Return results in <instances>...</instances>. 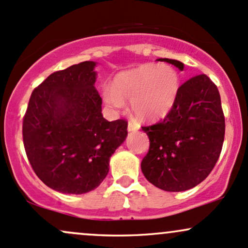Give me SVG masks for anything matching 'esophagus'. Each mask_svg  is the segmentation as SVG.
<instances>
[{
    "label": "esophagus",
    "instance_id": "esophagus-1",
    "mask_svg": "<svg viewBox=\"0 0 248 248\" xmlns=\"http://www.w3.org/2000/svg\"><path fill=\"white\" fill-rule=\"evenodd\" d=\"M139 129V124L136 122H134L132 120L128 121V130L129 132H135V130Z\"/></svg>",
    "mask_w": 248,
    "mask_h": 248
}]
</instances>
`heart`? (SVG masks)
I'll return each instance as SVG.
<instances>
[{
	"label": "heart",
	"instance_id": "obj_1",
	"mask_svg": "<svg viewBox=\"0 0 248 248\" xmlns=\"http://www.w3.org/2000/svg\"><path fill=\"white\" fill-rule=\"evenodd\" d=\"M179 85V76L173 67L144 64L116 76L110 88L104 90V99L112 107H120L124 99L130 100L136 118L153 120L171 109Z\"/></svg>",
	"mask_w": 248,
	"mask_h": 248
}]
</instances>
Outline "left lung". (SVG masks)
<instances>
[{
	"mask_svg": "<svg viewBox=\"0 0 248 248\" xmlns=\"http://www.w3.org/2000/svg\"><path fill=\"white\" fill-rule=\"evenodd\" d=\"M183 71V62L161 58ZM149 150L141 169L164 191H186L198 186L217 163L225 136V116L217 86L206 75L179 86L175 104L163 120L143 126Z\"/></svg>",
	"mask_w": 248,
	"mask_h": 248,
	"instance_id": "8db88e82",
	"label": "left lung"
}]
</instances>
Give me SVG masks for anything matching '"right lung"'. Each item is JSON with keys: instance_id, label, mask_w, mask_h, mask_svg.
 I'll use <instances>...</instances> for the list:
<instances>
[{"instance_id": "right-lung-1", "label": "right lung", "mask_w": 248, "mask_h": 248, "mask_svg": "<svg viewBox=\"0 0 248 248\" xmlns=\"http://www.w3.org/2000/svg\"><path fill=\"white\" fill-rule=\"evenodd\" d=\"M94 62L50 75L32 91L23 118V143L44 184L81 195L100 186L109 158L127 136L124 119L107 121L94 87Z\"/></svg>"}]
</instances>
